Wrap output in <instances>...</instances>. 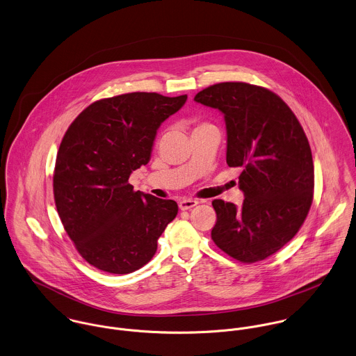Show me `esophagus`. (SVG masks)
I'll use <instances>...</instances> for the list:
<instances>
[{"instance_id": "34e87169", "label": "esophagus", "mask_w": 356, "mask_h": 356, "mask_svg": "<svg viewBox=\"0 0 356 356\" xmlns=\"http://www.w3.org/2000/svg\"><path fill=\"white\" fill-rule=\"evenodd\" d=\"M197 204H198V202H197L195 200H183V201L179 202V208H180L181 211H188V209L194 208Z\"/></svg>"}]
</instances>
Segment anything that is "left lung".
<instances>
[{
    "label": "left lung",
    "instance_id": "1",
    "mask_svg": "<svg viewBox=\"0 0 356 356\" xmlns=\"http://www.w3.org/2000/svg\"><path fill=\"white\" fill-rule=\"evenodd\" d=\"M195 102L224 114L227 165L241 168V208L212 202V239L241 263L261 261L298 232L314 198V162L294 113L267 88L220 82L198 92Z\"/></svg>",
    "mask_w": 356,
    "mask_h": 356
}]
</instances>
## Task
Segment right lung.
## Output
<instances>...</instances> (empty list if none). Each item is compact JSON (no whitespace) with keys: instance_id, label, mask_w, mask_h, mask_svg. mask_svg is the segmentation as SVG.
<instances>
[{"instance_id":"add662e5","label":"right lung","mask_w":356,"mask_h":356,"mask_svg":"<svg viewBox=\"0 0 356 356\" xmlns=\"http://www.w3.org/2000/svg\"><path fill=\"white\" fill-rule=\"evenodd\" d=\"M187 95L134 92L88 106L66 131L55 163L54 197L76 252L110 274H129L156 252L177 204L134 191L129 176L151 156L159 125Z\"/></svg>"}]
</instances>
